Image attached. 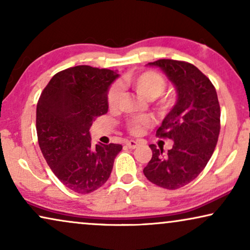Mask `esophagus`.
Wrapping results in <instances>:
<instances>
[{
    "label": "esophagus",
    "mask_w": 250,
    "mask_h": 250,
    "mask_svg": "<svg viewBox=\"0 0 250 250\" xmlns=\"http://www.w3.org/2000/svg\"><path fill=\"white\" fill-rule=\"evenodd\" d=\"M139 145H140V142L134 141V140H129V141L126 142V146H127L129 149H135Z\"/></svg>",
    "instance_id": "obj_1"
}]
</instances>
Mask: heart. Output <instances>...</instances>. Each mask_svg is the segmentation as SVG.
I'll use <instances>...</instances> for the list:
<instances>
[{"label": "heart", "mask_w": 250, "mask_h": 250, "mask_svg": "<svg viewBox=\"0 0 250 250\" xmlns=\"http://www.w3.org/2000/svg\"><path fill=\"white\" fill-rule=\"evenodd\" d=\"M123 84L126 86L132 87L136 93L141 95L142 98L146 100H153L158 98L163 93L166 87V82L162 75L156 73V71L148 70L136 75H128L123 80ZM119 98H121V88L118 85H112L109 88L107 101L109 108H115L117 105ZM170 104V100L165 99L159 102L160 109L168 108ZM152 121L149 117H139V118H131L127 122V127L133 134H138L142 131L143 126L151 125Z\"/></svg>", "instance_id": "obj_1"}]
</instances>
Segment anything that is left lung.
Returning <instances> with one entry per match:
<instances>
[{
    "label": "left lung",
    "instance_id": "left-lung-1",
    "mask_svg": "<svg viewBox=\"0 0 250 250\" xmlns=\"http://www.w3.org/2000/svg\"><path fill=\"white\" fill-rule=\"evenodd\" d=\"M148 64L167 75L177 101L156 132L158 138L173 140V148L164 153L150 145L152 158L143 173L156 186L175 190L196 179L213 155L221 128L220 104L209 78L192 63L160 59Z\"/></svg>",
    "mask_w": 250,
    "mask_h": 250
}]
</instances>
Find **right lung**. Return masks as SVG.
Listing matches in <instances>:
<instances>
[{
	"instance_id": "add662e5",
	"label": "right lung",
	"mask_w": 250,
	"mask_h": 250,
	"mask_svg": "<svg viewBox=\"0 0 250 250\" xmlns=\"http://www.w3.org/2000/svg\"><path fill=\"white\" fill-rule=\"evenodd\" d=\"M116 71L91 66L68 68L54 75L37 102L36 131L47 165L77 193H90L110 176L121 145L91 143L90 127L107 114L108 88Z\"/></svg>"
}]
</instances>
